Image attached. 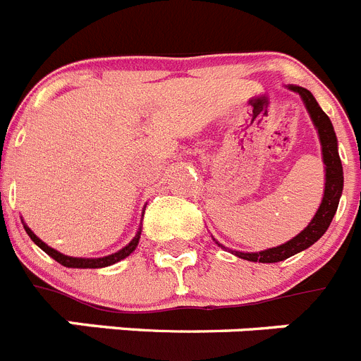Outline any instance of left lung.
I'll return each mask as SVG.
<instances>
[{"label": "left lung", "mask_w": 361, "mask_h": 361, "mask_svg": "<svg viewBox=\"0 0 361 361\" xmlns=\"http://www.w3.org/2000/svg\"><path fill=\"white\" fill-rule=\"evenodd\" d=\"M293 92L300 94V97L304 99L305 108L311 114V119L314 123L320 135L322 142V153H324L325 162V193L324 200H322L320 208H318L314 219L309 222L307 228L302 233H298L295 238L276 247H271L266 251H258V253H240L235 251V255L244 260H251V262H262V264H273L286 260V258L293 257V255L300 253V251L307 250L309 245H312L318 238L327 231L331 220H333L334 213L338 209V202L342 197L343 190V170L342 161L338 155V142L336 133H334L333 124H331L329 117L325 116V111L318 106L317 99L312 97V94L302 86H289Z\"/></svg>", "instance_id": "1"}]
</instances>
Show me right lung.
Returning <instances> with one entry per match:
<instances>
[{"instance_id":"add662e5","label":"right lung","mask_w":361,"mask_h":361,"mask_svg":"<svg viewBox=\"0 0 361 361\" xmlns=\"http://www.w3.org/2000/svg\"><path fill=\"white\" fill-rule=\"evenodd\" d=\"M25 231H27L28 237L34 240V244H37L41 247V250L44 251L47 255H50V257L56 260V262H59L61 266L65 267H81V269H95V267H106V266H111V264L119 262V260H123V258L128 257L130 253H132L133 250L137 247V244H139V237H141V231L137 233L135 237H133V240L130 242L126 247H123L121 251H117V253L110 255V257H103V258H73V257H66V255L59 253V251L52 250V247H49V245L44 244L43 240H39V238L32 233V229L28 228V226H25Z\"/></svg>"}]
</instances>
